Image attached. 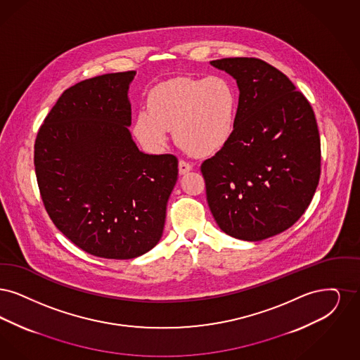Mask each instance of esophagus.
I'll list each match as a JSON object with an SVG mask.
<instances>
[{
  "instance_id": "34e87169",
  "label": "esophagus",
  "mask_w": 360,
  "mask_h": 360,
  "mask_svg": "<svg viewBox=\"0 0 360 360\" xmlns=\"http://www.w3.org/2000/svg\"><path fill=\"white\" fill-rule=\"evenodd\" d=\"M189 171H192V165L187 162V161H184V160H180L179 161V173L180 174H186Z\"/></svg>"
}]
</instances>
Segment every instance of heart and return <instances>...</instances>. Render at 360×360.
Masks as SVG:
<instances>
[{"instance_id": "1", "label": "heart", "mask_w": 360, "mask_h": 360, "mask_svg": "<svg viewBox=\"0 0 360 360\" xmlns=\"http://www.w3.org/2000/svg\"><path fill=\"white\" fill-rule=\"evenodd\" d=\"M238 95L224 77H181L164 82L148 95V111L141 110L133 134L148 150H161L169 130L180 148L193 156L219 152L234 131Z\"/></svg>"}]
</instances>
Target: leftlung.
Returning <instances> with one entry per match:
<instances>
[{"label": "left lung", "instance_id": "8db88e82", "mask_svg": "<svg viewBox=\"0 0 360 360\" xmlns=\"http://www.w3.org/2000/svg\"><path fill=\"white\" fill-rule=\"evenodd\" d=\"M211 64L236 80L234 131L200 171L221 231L257 242L297 221L320 179L321 149L308 99L280 70L257 58Z\"/></svg>", "mask_w": 360, "mask_h": 360}]
</instances>
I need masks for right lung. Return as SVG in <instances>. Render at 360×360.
Listing matches in <instances>:
<instances>
[{
    "label": "right lung",
    "instance_id": "obj_1",
    "mask_svg": "<svg viewBox=\"0 0 360 360\" xmlns=\"http://www.w3.org/2000/svg\"><path fill=\"white\" fill-rule=\"evenodd\" d=\"M136 71L67 89L34 141V171L48 215L74 245L131 259L162 236L177 158L146 155L131 140L129 84Z\"/></svg>",
    "mask_w": 360,
    "mask_h": 360
}]
</instances>
